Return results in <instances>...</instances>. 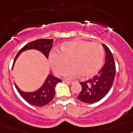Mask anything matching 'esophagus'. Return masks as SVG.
<instances>
[{
    "label": "esophagus",
    "mask_w": 133,
    "mask_h": 133,
    "mask_svg": "<svg viewBox=\"0 0 133 133\" xmlns=\"http://www.w3.org/2000/svg\"><path fill=\"white\" fill-rule=\"evenodd\" d=\"M64 81H65L66 83H68V84H69V85L72 84V83H74V81H70V80H68V79H65V80H64Z\"/></svg>",
    "instance_id": "1"
}]
</instances>
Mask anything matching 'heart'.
Returning <instances> with one entry per match:
<instances>
[{
	"mask_svg": "<svg viewBox=\"0 0 133 133\" xmlns=\"http://www.w3.org/2000/svg\"><path fill=\"white\" fill-rule=\"evenodd\" d=\"M103 47L99 43H92L85 40L65 42L60 46V52L52 50L48 60L52 70L68 78H74L79 74L81 77L95 75L101 68L104 59Z\"/></svg>",
	"mask_w": 133,
	"mask_h": 133,
	"instance_id": "heart-1",
	"label": "heart"
}]
</instances>
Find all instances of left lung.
<instances>
[{"label": "left lung", "mask_w": 133, "mask_h": 133, "mask_svg": "<svg viewBox=\"0 0 133 133\" xmlns=\"http://www.w3.org/2000/svg\"><path fill=\"white\" fill-rule=\"evenodd\" d=\"M105 51V62L97 75L85 82H81L82 89L77 99L86 103L100 101L107 95L113 85L115 76V64L111 52L102 44Z\"/></svg>", "instance_id": "1"}]
</instances>
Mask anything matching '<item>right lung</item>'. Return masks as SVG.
Listing matches in <instances>:
<instances>
[{
  "mask_svg": "<svg viewBox=\"0 0 133 133\" xmlns=\"http://www.w3.org/2000/svg\"><path fill=\"white\" fill-rule=\"evenodd\" d=\"M53 39H39V40H35V41L31 42L25 45L19 51V52L14 58L12 69L14 68V64L20 54L25 52L26 50H38L39 52L42 53L46 58H48L49 52L52 48L53 47ZM62 81V79H59L50 74L48 75L47 78L46 79L42 86L35 91L32 92L23 91L18 87L16 83H14V85H15V87H16L19 94L26 102H28L30 105H34V106L41 107V106H44L50 103L54 99L56 85Z\"/></svg>",
  "mask_w": 133,
  "mask_h": 133,
  "instance_id": "add662e5",
  "label": "right lung"
}]
</instances>
